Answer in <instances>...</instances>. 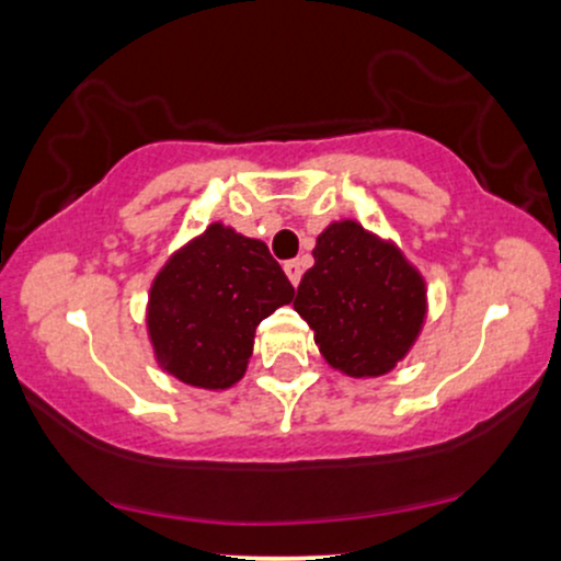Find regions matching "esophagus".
Wrapping results in <instances>:
<instances>
[{"label":"esophagus","instance_id":"esophagus-1","mask_svg":"<svg viewBox=\"0 0 561 561\" xmlns=\"http://www.w3.org/2000/svg\"><path fill=\"white\" fill-rule=\"evenodd\" d=\"M285 274L289 276V282H293L295 287H298L300 276H302V263L300 261H287L285 263Z\"/></svg>","mask_w":561,"mask_h":561}]
</instances>
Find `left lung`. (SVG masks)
I'll return each instance as SVG.
<instances>
[{
	"instance_id": "8db88e82",
	"label": "left lung",
	"mask_w": 561,
	"mask_h": 561,
	"mask_svg": "<svg viewBox=\"0 0 561 561\" xmlns=\"http://www.w3.org/2000/svg\"><path fill=\"white\" fill-rule=\"evenodd\" d=\"M295 311L313 330L319 353L347 377H382L409 356L427 319V285L396 242L353 218L317 237Z\"/></svg>"
}]
</instances>
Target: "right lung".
I'll use <instances>...</instances> for the list:
<instances>
[{
    "instance_id": "right-lung-1",
    "label": "right lung",
    "mask_w": 561,
    "mask_h": 561,
    "mask_svg": "<svg viewBox=\"0 0 561 561\" xmlns=\"http://www.w3.org/2000/svg\"><path fill=\"white\" fill-rule=\"evenodd\" d=\"M293 295L266 244L214 221L152 279L147 334L158 366L192 388H231L248 371L255 327Z\"/></svg>"
}]
</instances>
